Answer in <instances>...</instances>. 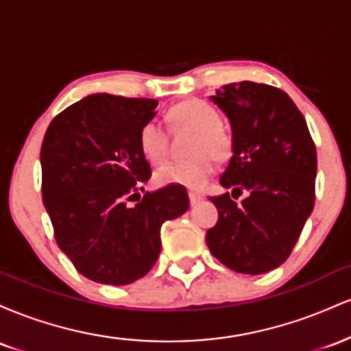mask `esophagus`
<instances>
[{"instance_id": "1", "label": "esophagus", "mask_w": 351, "mask_h": 351, "mask_svg": "<svg viewBox=\"0 0 351 351\" xmlns=\"http://www.w3.org/2000/svg\"><path fill=\"white\" fill-rule=\"evenodd\" d=\"M188 198H189V203H191V206H195L196 203H199V201L203 199V196H201L199 193L189 191V193H188Z\"/></svg>"}]
</instances>
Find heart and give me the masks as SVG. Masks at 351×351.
Masks as SVG:
<instances>
[{
  "mask_svg": "<svg viewBox=\"0 0 351 351\" xmlns=\"http://www.w3.org/2000/svg\"><path fill=\"white\" fill-rule=\"evenodd\" d=\"M170 120L178 127L198 132L191 152L193 158L175 160L155 171V183L160 186L181 184L203 188L215 171V160L228 158L231 153V136L221 127V115L215 107L198 99L184 100L170 108ZM138 148L150 163H162L168 156V135L156 120H148L138 132Z\"/></svg>",
  "mask_w": 351,
  "mask_h": 351,
  "instance_id": "obj_1",
  "label": "heart"
}]
</instances>
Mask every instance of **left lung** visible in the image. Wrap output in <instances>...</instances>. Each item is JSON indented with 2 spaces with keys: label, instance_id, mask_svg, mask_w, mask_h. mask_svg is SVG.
I'll use <instances>...</instances> for the list:
<instances>
[{
  "label": "left lung",
  "instance_id": "8db88e82",
  "mask_svg": "<svg viewBox=\"0 0 351 351\" xmlns=\"http://www.w3.org/2000/svg\"><path fill=\"white\" fill-rule=\"evenodd\" d=\"M229 119L232 156L221 175L231 188L211 198L213 256L234 272L264 274L291 256L315 203L317 152L304 115L280 88L243 80L209 97ZM246 191L236 204L232 197Z\"/></svg>",
  "mask_w": 351,
  "mask_h": 351
}]
</instances>
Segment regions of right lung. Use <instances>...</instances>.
Returning a JSON list of instances; mask_svg holds the SVG:
<instances>
[{"instance_id":"obj_1","label":"right lung","mask_w":351,"mask_h":351,"mask_svg":"<svg viewBox=\"0 0 351 351\" xmlns=\"http://www.w3.org/2000/svg\"><path fill=\"white\" fill-rule=\"evenodd\" d=\"M156 106L153 99L92 94L60 112L44 135L43 203L56 241L99 284L127 285L147 276L162 251V224L189 208L181 184L127 204L138 195V181L150 178L138 132Z\"/></svg>"}]
</instances>
